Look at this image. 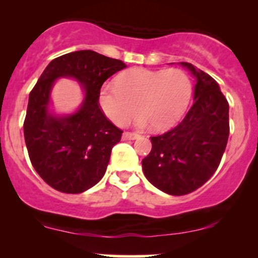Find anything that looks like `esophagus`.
Returning a JSON list of instances; mask_svg holds the SVG:
<instances>
[{"label": "esophagus", "instance_id": "esophagus-1", "mask_svg": "<svg viewBox=\"0 0 258 258\" xmlns=\"http://www.w3.org/2000/svg\"><path fill=\"white\" fill-rule=\"evenodd\" d=\"M139 137V135L138 133H136V132H123V135H122V138L123 139H136V138H138Z\"/></svg>", "mask_w": 258, "mask_h": 258}]
</instances>
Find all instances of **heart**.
Instances as JSON below:
<instances>
[{
  "label": "heart",
  "instance_id": "b5f03b06",
  "mask_svg": "<svg viewBox=\"0 0 258 258\" xmlns=\"http://www.w3.org/2000/svg\"><path fill=\"white\" fill-rule=\"evenodd\" d=\"M193 94L188 74L178 68L161 70L132 69L121 74L115 85H104L99 91V105L106 116L125 126L136 112L139 122L165 130L183 116Z\"/></svg>",
  "mask_w": 258,
  "mask_h": 258
}]
</instances>
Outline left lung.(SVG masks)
I'll use <instances>...</instances> for the list:
<instances>
[{
  "label": "left lung",
  "mask_w": 258,
  "mask_h": 258,
  "mask_svg": "<svg viewBox=\"0 0 258 258\" xmlns=\"http://www.w3.org/2000/svg\"><path fill=\"white\" fill-rule=\"evenodd\" d=\"M197 78L194 102L180 122L153 136L142 160L147 179L170 195H185L211 178L220 166L229 136V104L209 74L180 63Z\"/></svg>",
  "instance_id": "left-lung-1"
}]
</instances>
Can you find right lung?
<instances>
[{"label": "right lung", "instance_id": "add662e5", "mask_svg": "<svg viewBox=\"0 0 258 258\" xmlns=\"http://www.w3.org/2000/svg\"><path fill=\"white\" fill-rule=\"evenodd\" d=\"M126 68L119 59L85 49L53 59L29 96L24 138L36 172L49 186L67 194H79L104 176L112 147L122 131L103 112L99 91L106 79ZM61 76L78 80L85 88L84 104L67 118L46 111L49 92Z\"/></svg>", "mask_w": 258, "mask_h": 258}]
</instances>
